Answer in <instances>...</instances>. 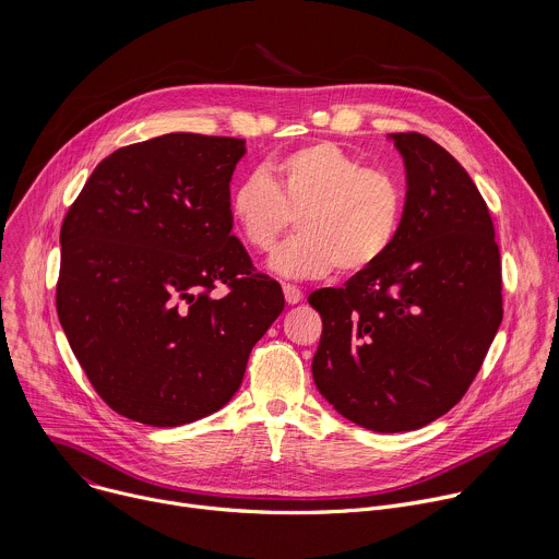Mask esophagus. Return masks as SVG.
Returning <instances> with one entry per match:
<instances>
[{
	"label": "esophagus",
	"mask_w": 559,
	"mask_h": 559,
	"mask_svg": "<svg viewBox=\"0 0 559 559\" xmlns=\"http://www.w3.org/2000/svg\"><path fill=\"white\" fill-rule=\"evenodd\" d=\"M283 294H285V300H287L289 305H296V302L302 300V292H300L296 285L285 283V285H283Z\"/></svg>",
	"instance_id": "esophagus-1"
}]
</instances>
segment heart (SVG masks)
Returning a JSON list of instances; mask_svg holds the SVG:
<instances>
[{
	"label": "heart",
	"instance_id": "obj_1",
	"mask_svg": "<svg viewBox=\"0 0 559 559\" xmlns=\"http://www.w3.org/2000/svg\"><path fill=\"white\" fill-rule=\"evenodd\" d=\"M403 214L401 181L330 141L287 152L272 179L254 170L229 194L231 223L257 252L272 250L298 216L300 234L270 259L287 278H318L334 267L345 276L369 272L393 248Z\"/></svg>",
	"mask_w": 559,
	"mask_h": 559
}]
</instances>
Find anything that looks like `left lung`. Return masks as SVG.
I'll use <instances>...</instances> for the list:
<instances>
[{
  "instance_id": "8db88e82",
  "label": "left lung",
  "mask_w": 559,
  "mask_h": 559,
  "mask_svg": "<svg viewBox=\"0 0 559 559\" xmlns=\"http://www.w3.org/2000/svg\"><path fill=\"white\" fill-rule=\"evenodd\" d=\"M407 197L389 254L307 300L323 318L318 391L380 433L420 429L466 393L502 323V265L489 207L455 158L418 132L389 134Z\"/></svg>"
}]
</instances>
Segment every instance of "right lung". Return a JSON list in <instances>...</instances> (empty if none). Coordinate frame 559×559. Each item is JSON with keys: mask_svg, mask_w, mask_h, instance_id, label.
<instances>
[{"mask_svg": "<svg viewBox=\"0 0 559 559\" xmlns=\"http://www.w3.org/2000/svg\"><path fill=\"white\" fill-rule=\"evenodd\" d=\"M243 154V139L192 132L119 147L63 218L59 323L119 416L179 427L218 412L285 307L231 234L229 181Z\"/></svg>", "mask_w": 559, "mask_h": 559, "instance_id": "add662e5", "label": "right lung"}]
</instances>
